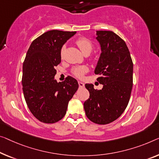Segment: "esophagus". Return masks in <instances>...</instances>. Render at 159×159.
Returning a JSON list of instances; mask_svg holds the SVG:
<instances>
[{"instance_id": "1", "label": "esophagus", "mask_w": 159, "mask_h": 159, "mask_svg": "<svg viewBox=\"0 0 159 159\" xmlns=\"http://www.w3.org/2000/svg\"><path fill=\"white\" fill-rule=\"evenodd\" d=\"M79 86L80 88H83V87H84V84L80 81H79Z\"/></svg>"}]
</instances>
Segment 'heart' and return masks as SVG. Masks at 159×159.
Here are the masks:
<instances>
[{
  "instance_id": "1",
  "label": "heart",
  "mask_w": 159,
  "mask_h": 159,
  "mask_svg": "<svg viewBox=\"0 0 159 159\" xmlns=\"http://www.w3.org/2000/svg\"><path fill=\"white\" fill-rule=\"evenodd\" d=\"M75 43L78 46V47L80 48V51L84 54L86 53H90L92 50L93 48V43H92L89 39L87 38H79L76 41H75ZM66 49V46H63L62 48L61 49V56L63 57V53H64ZM88 71V68L85 66H80L74 67L71 70V73L73 75L78 78H82L84 76L85 73Z\"/></svg>"
}]
</instances>
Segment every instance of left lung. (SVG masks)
Listing matches in <instances>:
<instances>
[{
    "label": "left lung",
    "instance_id": "8db88e82",
    "mask_svg": "<svg viewBox=\"0 0 159 159\" xmlns=\"http://www.w3.org/2000/svg\"><path fill=\"white\" fill-rule=\"evenodd\" d=\"M96 39L101 53L95 73L103 85L95 90L93 84L85 85L89 98L84 103L88 118L97 124L114 121L124 113L131 97L133 86V61L125 41L115 33L98 30Z\"/></svg>",
    "mask_w": 159,
    "mask_h": 159
}]
</instances>
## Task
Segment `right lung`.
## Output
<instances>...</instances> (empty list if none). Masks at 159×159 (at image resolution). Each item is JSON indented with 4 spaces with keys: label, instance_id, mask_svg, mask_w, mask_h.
<instances>
[{
    "label": "right lung",
    "instance_id": "add662e5",
    "mask_svg": "<svg viewBox=\"0 0 159 159\" xmlns=\"http://www.w3.org/2000/svg\"><path fill=\"white\" fill-rule=\"evenodd\" d=\"M75 31L52 30L30 44L23 65L22 85L25 102L41 122L53 124L64 117L68 104L79 89L77 80L67 76L54 79L56 66L61 61V49Z\"/></svg>",
    "mask_w": 159,
    "mask_h": 159
}]
</instances>
